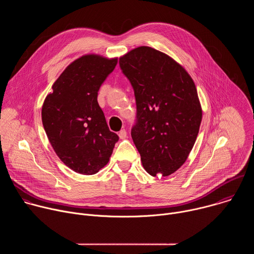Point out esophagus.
Returning <instances> with one entry per match:
<instances>
[{
	"mask_svg": "<svg viewBox=\"0 0 254 254\" xmlns=\"http://www.w3.org/2000/svg\"><path fill=\"white\" fill-rule=\"evenodd\" d=\"M119 136L122 138V139H124V138H126L127 135V130L126 129H122L120 132H119Z\"/></svg>",
	"mask_w": 254,
	"mask_h": 254,
	"instance_id": "34e87169",
	"label": "esophagus"
}]
</instances>
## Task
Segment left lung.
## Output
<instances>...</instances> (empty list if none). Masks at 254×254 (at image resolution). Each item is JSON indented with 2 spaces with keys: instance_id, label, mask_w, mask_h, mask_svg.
<instances>
[{
  "instance_id": "obj_1",
  "label": "left lung",
  "mask_w": 254,
  "mask_h": 254,
  "mask_svg": "<svg viewBox=\"0 0 254 254\" xmlns=\"http://www.w3.org/2000/svg\"><path fill=\"white\" fill-rule=\"evenodd\" d=\"M120 67L134 93L130 134L142 166L151 176H169L186 162L199 132L195 83L171 57L147 46L121 57Z\"/></svg>"
}]
</instances>
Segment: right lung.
<instances>
[{
    "label": "right lung",
    "instance_id": "right-lung-1",
    "mask_svg": "<svg viewBox=\"0 0 254 254\" xmlns=\"http://www.w3.org/2000/svg\"><path fill=\"white\" fill-rule=\"evenodd\" d=\"M117 63V58L98 55L78 58L62 72L44 101L42 123L51 146L76 173H97L119 140L97 102L98 90Z\"/></svg>",
    "mask_w": 254,
    "mask_h": 254
}]
</instances>
